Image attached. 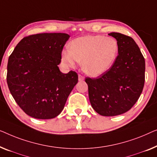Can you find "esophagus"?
<instances>
[{
    "label": "esophagus",
    "instance_id": "1",
    "mask_svg": "<svg viewBox=\"0 0 157 157\" xmlns=\"http://www.w3.org/2000/svg\"><path fill=\"white\" fill-rule=\"evenodd\" d=\"M84 79H85V78H84V76L81 75H78V79H79V81H82V80H84Z\"/></svg>",
    "mask_w": 157,
    "mask_h": 157
}]
</instances>
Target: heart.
<instances>
[{"label": "heart", "mask_w": 157, "mask_h": 157, "mask_svg": "<svg viewBox=\"0 0 157 157\" xmlns=\"http://www.w3.org/2000/svg\"><path fill=\"white\" fill-rule=\"evenodd\" d=\"M119 51V44L112 37L86 35L70 43V48L63 50L62 60L71 67L82 62L86 74L98 77L105 73L114 65Z\"/></svg>", "instance_id": "heart-1"}]
</instances>
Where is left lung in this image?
I'll use <instances>...</instances> for the list:
<instances>
[{"label":"left lung","instance_id":"8db88e82","mask_svg":"<svg viewBox=\"0 0 157 157\" xmlns=\"http://www.w3.org/2000/svg\"><path fill=\"white\" fill-rule=\"evenodd\" d=\"M119 44L118 56L110 69L96 78H86L91 105L99 114L125 113L140 98L145 80V60L131 37L111 33Z\"/></svg>","mask_w":157,"mask_h":157}]
</instances>
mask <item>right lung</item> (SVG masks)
<instances>
[{"instance_id": "right-lung-1", "label": "right lung", "mask_w": 157, "mask_h": 157, "mask_svg": "<svg viewBox=\"0 0 157 157\" xmlns=\"http://www.w3.org/2000/svg\"><path fill=\"white\" fill-rule=\"evenodd\" d=\"M69 38V35L60 33L29 35L19 42L8 58V88L28 115L48 120L64 109L78 82L75 72L64 74L58 67Z\"/></svg>"}]
</instances>
